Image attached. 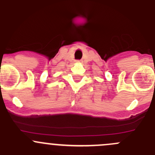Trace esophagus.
<instances>
[{"instance_id": "34e87169", "label": "esophagus", "mask_w": 155, "mask_h": 155, "mask_svg": "<svg viewBox=\"0 0 155 155\" xmlns=\"http://www.w3.org/2000/svg\"><path fill=\"white\" fill-rule=\"evenodd\" d=\"M81 61H76V62H78V63H80Z\"/></svg>"}]
</instances>
